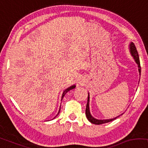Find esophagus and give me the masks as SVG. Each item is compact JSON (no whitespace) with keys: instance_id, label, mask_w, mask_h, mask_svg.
I'll use <instances>...</instances> for the list:
<instances>
[{"instance_id":"1","label":"esophagus","mask_w":148,"mask_h":148,"mask_svg":"<svg viewBox=\"0 0 148 148\" xmlns=\"http://www.w3.org/2000/svg\"><path fill=\"white\" fill-rule=\"evenodd\" d=\"M84 82V80H83L82 78L78 79V83H80V84H82Z\"/></svg>"}]
</instances>
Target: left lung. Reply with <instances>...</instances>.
<instances>
[{
	"instance_id": "8db88e82",
	"label": "left lung",
	"mask_w": 148,
	"mask_h": 148,
	"mask_svg": "<svg viewBox=\"0 0 148 148\" xmlns=\"http://www.w3.org/2000/svg\"><path fill=\"white\" fill-rule=\"evenodd\" d=\"M129 48H130V51L131 55L135 60V62H136V64H137V67H138V70H139V76L141 75V66H140V62H139V55H138V52H137V49L136 46H135L134 43L133 42H130V45H129ZM88 101H87V104H86V118L88 119V120L90 121V123H92L93 124L95 125H101V124H103V123H109L110 121H112L116 119V118L119 117V116L122 115L123 114H121L120 115H119L117 116H116L115 118L113 119H96L95 117H93L92 115H91L90 111V107H89V102H90V95H89V92H88Z\"/></svg>"
}]
</instances>
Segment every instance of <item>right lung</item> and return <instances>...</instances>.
Wrapping results in <instances>:
<instances>
[{"label": "right lung", "mask_w": 148, "mask_h": 148, "mask_svg": "<svg viewBox=\"0 0 148 148\" xmlns=\"http://www.w3.org/2000/svg\"><path fill=\"white\" fill-rule=\"evenodd\" d=\"M75 87H76V85H75V84H73V85H72V86H70V87H68V88H67L66 89H65V90H64L63 94H62V100L63 99L64 97V96H65V95L66 94V93H67V92H68V91L70 90H72V89H74V88H75ZM60 109H61V107H60L59 111H58V113L57 115H56L55 116V117H53V119H55V118L56 117V116H57L58 115H59V113H60Z\"/></svg>", "instance_id": "add662e5"}]
</instances>
